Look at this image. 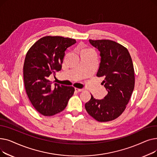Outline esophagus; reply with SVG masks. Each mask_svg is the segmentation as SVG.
<instances>
[{"label":"esophagus","mask_w":157,"mask_h":157,"mask_svg":"<svg viewBox=\"0 0 157 157\" xmlns=\"http://www.w3.org/2000/svg\"><path fill=\"white\" fill-rule=\"evenodd\" d=\"M75 90L78 92H83L84 90L83 89H81V88H75Z\"/></svg>","instance_id":"34e87169"}]
</instances>
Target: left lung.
<instances>
[{
    "label": "left lung",
    "instance_id": "left-lung-1",
    "mask_svg": "<svg viewBox=\"0 0 157 157\" xmlns=\"http://www.w3.org/2000/svg\"><path fill=\"white\" fill-rule=\"evenodd\" d=\"M101 52L100 67L97 77L102 81L108 94L101 100L93 95L85 104L87 113L98 121L114 120L123 113L135 85L134 69L128 49L115 41L108 39L89 40Z\"/></svg>",
    "mask_w": 157,
    "mask_h": 157
}]
</instances>
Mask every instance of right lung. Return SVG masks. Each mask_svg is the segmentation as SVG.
<instances>
[{"label": "right lung", "instance_id": "right-lung-1", "mask_svg": "<svg viewBox=\"0 0 157 157\" xmlns=\"http://www.w3.org/2000/svg\"><path fill=\"white\" fill-rule=\"evenodd\" d=\"M74 39L48 36L39 39L29 49L23 64V79L29 100L37 111L51 117L62 112L73 95L74 88L52 85L49 80L62 69L67 48Z\"/></svg>", "mask_w": 157, "mask_h": 157}]
</instances>
